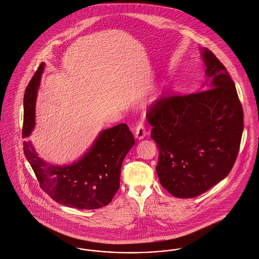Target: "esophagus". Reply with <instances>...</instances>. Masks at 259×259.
Instances as JSON below:
<instances>
[{
	"label": "esophagus",
	"instance_id": "obj_1",
	"mask_svg": "<svg viewBox=\"0 0 259 259\" xmlns=\"http://www.w3.org/2000/svg\"><path fill=\"white\" fill-rule=\"evenodd\" d=\"M146 134H147L146 127H145V125H144L142 122H140L139 124L137 125L136 129H135L136 138H138L139 140L143 139V138L146 136Z\"/></svg>",
	"mask_w": 259,
	"mask_h": 259
}]
</instances>
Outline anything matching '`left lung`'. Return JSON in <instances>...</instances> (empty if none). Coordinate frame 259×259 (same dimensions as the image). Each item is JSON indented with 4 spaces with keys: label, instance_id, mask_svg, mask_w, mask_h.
<instances>
[{
    "label": "left lung",
    "instance_id": "1",
    "mask_svg": "<svg viewBox=\"0 0 259 259\" xmlns=\"http://www.w3.org/2000/svg\"><path fill=\"white\" fill-rule=\"evenodd\" d=\"M207 80L187 95L163 96L147 112L159 149L161 186L178 198L209 190L232 170L243 131V110L226 67L203 49Z\"/></svg>",
    "mask_w": 259,
    "mask_h": 259
}]
</instances>
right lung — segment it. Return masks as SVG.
<instances>
[{
  "instance_id": "1",
  "label": "right lung",
  "mask_w": 259,
  "mask_h": 259,
  "mask_svg": "<svg viewBox=\"0 0 259 259\" xmlns=\"http://www.w3.org/2000/svg\"><path fill=\"white\" fill-rule=\"evenodd\" d=\"M44 64H40L28 82L23 98L22 136L34 126V107ZM135 139L125 123L102 131L91 150L70 165H53L40 159L32 144L23 142V153L40 187L61 205L77 209H99L108 205L119 189L122 161Z\"/></svg>"
}]
</instances>
